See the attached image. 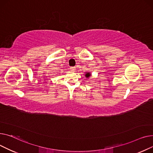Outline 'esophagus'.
I'll use <instances>...</instances> for the list:
<instances>
[{
  "label": "esophagus",
  "instance_id": "1",
  "mask_svg": "<svg viewBox=\"0 0 153 153\" xmlns=\"http://www.w3.org/2000/svg\"><path fill=\"white\" fill-rule=\"evenodd\" d=\"M70 70H71V71H75V67H70Z\"/></svg>",
  "mask_w": 153,
  "mask_h": 153
}]
</instances>
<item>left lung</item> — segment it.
Masks as SVG:
<instances>
[{"mask_svg": "<svg viewBox=\"0 0 153 153\" xmlns=\"http://www.w3.org/2000/svg\"><path fill=\"white\" fill-rule=\"evenodd\" d=\"M85 75V77L86 78H89V77L91 76V72H86Z\"/></svg>", "mask_w": 153, "mask_h": 153, "instance_id": "left-lung-1", "label": "left lung"}]
</instances>
